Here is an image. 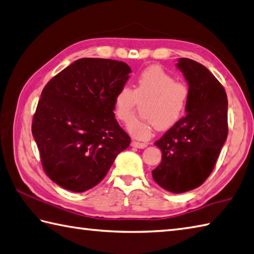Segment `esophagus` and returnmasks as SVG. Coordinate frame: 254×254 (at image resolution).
<instances>
[{
  "label": "esophagus",
  "instance_id": "esophagus-1",
  "mask_svg": "<svg viewBox=\"0 0 254 254\" xmlns=\"http://www.w3.org/2000/svg\"><path fill=\"white\" fill-rule=\"evenodd\" d=\"M131 146L132 147H136V148H139V149H143V148L147 147V143L146 142H139V141L132 140L131 141Z\"/></svg>",
  "mask_w": 254,
  "mask_h": 254
}]
</instances>
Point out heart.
Instances as JSON below:
<instances>
[{"mask_svg": "<svg viewBox=\"0 0 254 254\" xmlns=\"http://www.w3.org/2000/svg\"><path fill=\"white\" fill-rule=\"evenodd\" d=\"M188 100V86L152 65L138 75L132 89L128 86L119 88L114 98V114L119 122L127 123L138 102H146L142 107L146 118H133L127 129L135 138L147 139L155 127L159 130L174 127L184 117Z\"/></svg>", "mask_w": 254, "mask_h": 254, "instance_id": "1", "label": "heart"}]
</instances>
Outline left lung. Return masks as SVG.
<instances>
[{
    "mask_svg": "<svg viewBox=\"0 0 254 254\" xmlns=\"http://www.w3.org/2000/svg\"><path fill=\"white\" fill-rule=\"evenodd\" d=\"M189 85L187 115L155 142L162 152L152 178L181 193L201 186L211 174L228 136L226 90L207 67L189 59L177 64Z\"/></svg>",
    "mask_w": 254,
    "mask_h": 254,
    "instance_id": "left-lung-1",
    "label": "left lung"
}]
</instances>
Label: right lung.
Listing matches in <instances>:
<instances>
[{"mask_svg":"<svg viewBox=\"0 0 254 254\" xmlns=\"http://www.w3.org/2000/svg\"><path fill=\"white\" fill-rule=\"evenodd\" d=\"M130 71L124 62L80 59L45 85L32 133L43 169L55 184L84 192L129 147L130 137L115 118L114 98Z\"/></svg>","mask_w":254,"mask_h":254,"instance_id":"add662e5","label":"right lung"}]
</instances>
